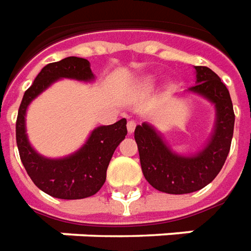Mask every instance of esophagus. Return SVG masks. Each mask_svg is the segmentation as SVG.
<instances>
[{"instance_id": "34e87169", "label": "esophagus", "mask_w": 251, "mask_h": 251, "mask_svg": "<svg viewBox=\"0 0 251 251\" xmlns=\"http://www.w3.org/2000/svg\"><path fill=\"white\" fill-rule=\"evenodd\" d=\"M136 128V122H134V120H129L128 123H127V131H128V134H132L134 131H135Z\"/></svg>"}]
</instances>
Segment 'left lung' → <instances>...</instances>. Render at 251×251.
I'll return each mask as SVG.
<instances>
[{"mask_svg":"<svg viewBox=\"0 0 251 251\" xmlns=\"http://www.w3.org/2000/svg\"><path fill=\"white\" fill-rule=\"evenodd\" d=\"M195 74L197 84L188 91L206 98L216 108L213 134L201 151L177 154L149 123L135 128L143 176L155 190L168 194H188L208 186L227 160L234 135V108L226 84L208 67H195Z\"/></svg>","mask_w":251,"mask_h":251,"instance_id":"1","label":"left lung"}]
</instances>
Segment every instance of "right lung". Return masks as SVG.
Segmentation results:
<instances>
[{"label":"right lung","mask_w":251,"mask_h":251,"mask_svg":"<svg viewBox=\"0 0 251 251\" xmlns=\"http://www.w3.org/2000/svg\"><path fill=\"white\" fill-rule=\"evenodd\" d=\"M63 77L80 82L94 80L90 63L80 57H67L43 67L24 93L19 108L17 149L24 168L36 187L54 198L82 200L98 193L103 186L110 158L127 135V120L122 119L115 124L97 127L82 148L64 158H46L38 154L25 134V112L34 98Z\"/></svg>","instance_id":"1"}]
</instances>
